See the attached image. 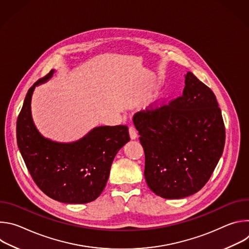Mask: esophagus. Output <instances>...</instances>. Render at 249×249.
I'll return each instance as SVG.
<instances>
[{
	"label": "esophagus",
	"instance_id": "obj_1",
	"mask_svg": "<svg viewBox=\"0 0 249 249\" xmlns=\"http://www.w3.org/2000/svg\"><path fill=\"white\" fill-rule=\"evenodd\" d=\"M129 135H130L131 140H135V139H137L138 134H137V130L135 129V127L131 126V127L129 128Z\"/></svg>",
	"mask_w": 249,
	"mask_h": 249
}]
</instances>
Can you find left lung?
Here are the masks:
<instances>
[{"label": "left lung", "instance_id": "left-lung-1", "mask_svg": "<svg viewBox=\"0 0 249 249\" xmlns=\"http://www.w3.org/2000/svg\"><path fill=\"white\" fill-rule=\"evenodd\" d=\"M182 95L154 110L138 112L134 124L145 151V178L165 199L197 193L216 168L225 147V125L216 96L191 72Z\"/></svg>", "mask_w": 249, "mask_h": 249}]
</instances>
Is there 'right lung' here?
Wrapping results in <instances>:
<instances>
[{
    "mask_svg": "<svg viewBox=\"0 0 249 249\" xmlns=\"http://www.w3.org/2000/svg\"><path fill=\"white\" fill-rule=\"evenodd\" d=\"M54 73L27 91L17 122L18 147L34 182L47 196L66 204L89 203L103 191L116 154L130 141L128 127H94L69 143L45 138L33 122L31 99L35 88Z\"/></svg>",
    "mask_w": 249,
    "mask_h": 249,
    "instance_id": "add662e5",
    "label": "right lung"
}]
</instances>
